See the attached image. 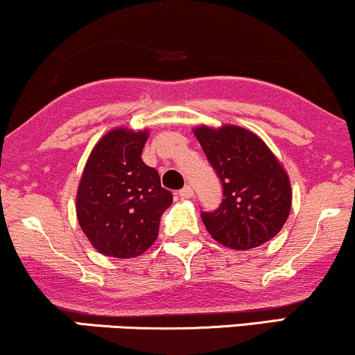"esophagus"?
Here are the masks:
<instances>
[{
  "mask_svg": "<svg viewBox=\"0 0 355 355\" xmlns=\"http://www.w3.org/2000/svg\"><path fill=\"white\" fill-rule=\"evenodd\" d=\"M193 188L191 186H184V188L181 189V191H179V196L181 198H191L193 196Z\"/></svg>",
  "mask_w": 355,
  "mask_h": 355,
  "instance_id": "esophagus-1",
  "label": "esophagus"
}]
</instances>
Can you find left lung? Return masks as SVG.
<instances>
[{
	"mask_svg": "<svg viewBox=\"0 0 355 355\" xmlns=\"http://www.w3.org/2000/svg\"><path fill=\"white\" fill-rule=\"evenodd\" d=\"M198 142L222 182V203L201 211L216 242L230 249H254L283 228L291 209V186L268 146L245 128L194 130Z\"/></svg>",
	"mask_w": 355,
	"mask_h": 355,
	"instance_id": "1",
	"label": "left lung"
}]
</instances>
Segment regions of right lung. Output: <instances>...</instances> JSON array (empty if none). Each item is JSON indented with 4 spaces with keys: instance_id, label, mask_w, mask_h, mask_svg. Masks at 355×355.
Here are the masks:
<instances>
[{
    "instance_id": "obj_1",
    "label": "right lung",
    "mask_w": 355,
    "mask_h": 355,
    "mask_svg": "<svg viewBox=\"0 0 355 355\" xmlns=\"http://www.w3.org/2000/svg\"><path fill=\"white\" fill-rule=\"evenodd\" d=\"M147 132L106 133L87 159L78 189V220L86 237L110 257H137L159 234L173 193L142 161Z\"/></svg>"
}]
</instances>
